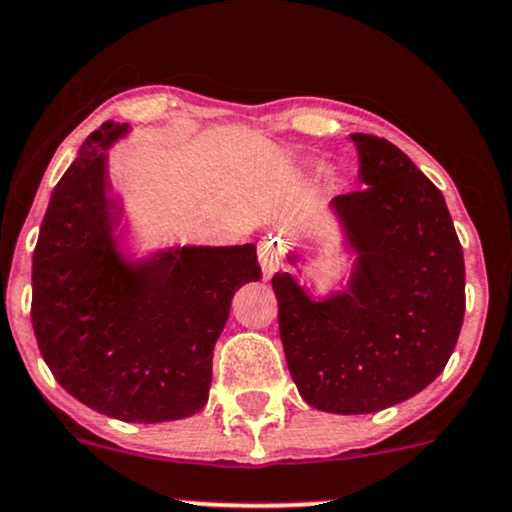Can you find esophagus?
Instances as JSON below:
<instances>
[{
  "label": "esophagus",
  "instance_id": "34e87169",
  "mask_svg": "<svg viewBox=\"0 0 512 512\" xmlns=\"http://www.w3.org/2000/svg\"><path fill=\"white\" fill-rule=\"evenodd\" d=\"M283 264V243L281 238L276 236H267L260 243V267H262V276L271 278L281 269Z\"/></svg>",
  "mask_w": 512,
  "mask_h": 512
}]
</instances>
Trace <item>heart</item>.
<instances>
[{
	"label": "heart",
	"mask_w": 512,
	"mask_h": 512,
	"mask_svg": "<svg viewBox=\"0 0 512 512\" xmlns=\"http://www.w3.org/2000/svg\"><path fill=\"white\" fill-rule=\"evenodd\" d=\"M316 170H319V172H321V170H323V167H321V165H316Z\"/></svg>",
	"instance_id": "1"
}]
</instances>
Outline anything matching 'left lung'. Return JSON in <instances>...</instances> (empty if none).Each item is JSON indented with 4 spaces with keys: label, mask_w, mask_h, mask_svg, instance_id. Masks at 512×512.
I'll use <instances>...</instances> for the list:
<instances>
[{
    "label": "left lung",
    "mask_w": 512,
    "mask_h": 512,
    "mask_svg": "<svg viewBox=\"0 0 512 512\" xmlns=\"http://www.w3.org/2000/svg\"><path fill=\"white\" fill-rule=\"evenodd\" d=\"M352 141L366 189L328 208L352 267L326 293L293 274L271 278L300 397L340 416L383 411L425 390L444 371L465 314L463 248L442 191L387 139ZM288 262L304 257L288 252Z\"/></svg>",
    "instance_id": "left-lung-1"
}]
</instances>
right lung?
Masks as SVG:
<instances>
[{"label": "right lung", "mask_w": 512, "mask_h": 512, "mask_svg": "<svg viewBox=\"0 0 512 512\" xmlns=\"http://www.w3.org/2000/svg\"><path fill=\"white\" fill-rule=\"evenodd\" d=\"M127 134L96 129L51 193L32 255V328L56 383L84 406L167 423L208 404L231 297L260 281V264L252 243L127 245L108 155Z\"/></svg>", "instance_id": "obj_1"}]
</instances>
